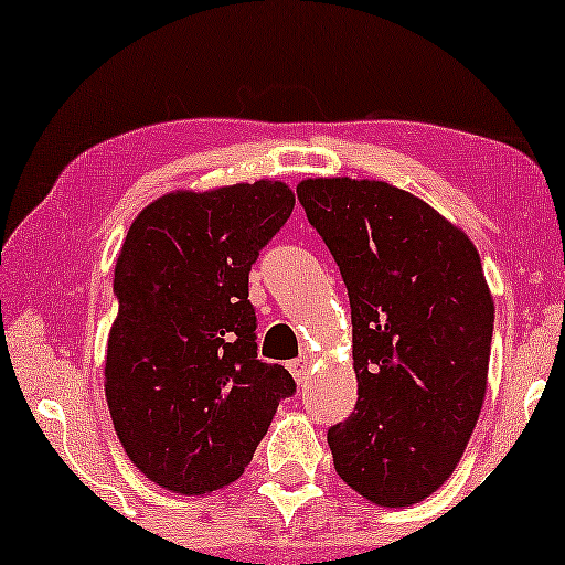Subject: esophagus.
<instances>
[{
  "instance_id": "obj_1",
  "label": "esophagus",
  "mask_w": 565,
  "mask_h": 565,
  "mask_svg": "<svg viewBox=\"0 0 565 565\" xmlns=\"http://www.w3.org/2000/svg\"><path fill=\"white\" fill-rule=\"evenodd\" d=\"M288 370L292 373V377H296L298 383H306V377H308V370H311V360L306 358H298V360H290L288 362Z\"/></svg>"
}]
</instances>
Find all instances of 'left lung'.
Listing matches in <instances>:
<instances>
[{
  "mask_svg": "<svg viewBox=\"0 0 565 565\" xmlns=\"http://www.w3.org/2000/svg\"><path fill=\"white\" fill-rule=\"evenodd\" d=\"M298 200L352 308L358 404L329 429L339 478L408 507L458 466L481 414L493 300L470 238L388 182L306 180Z\"/></svg>",
  "mask_w": 565,
  "mask_h": 565,
  "instance_id": "obj_1",
  "label": "left lung"
}]
</instances>
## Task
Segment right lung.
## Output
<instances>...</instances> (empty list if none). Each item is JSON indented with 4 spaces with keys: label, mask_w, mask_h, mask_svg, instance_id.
<instances>
[{
    "label": "right lung",
    "mask_w": 565,
    "mask_h": 565,
    "mask_svg": "<svg viewBox=\"0 0 565 565\" xmlns=\"http://www.w3.org/2000/svg\"><path fill=\"white\" fill-rule=\"evenodd\" d=\"M292 205L267 180L172 192L128 228L105 396L122 450L161 489L211 493L236 481L280 401L296 396L288 370L257 358L249 300L252 265Z\"/></svg>",
    "instance_id": "1"
}]
</instances>
